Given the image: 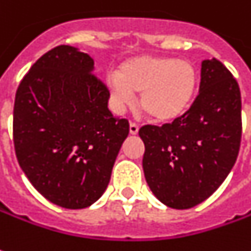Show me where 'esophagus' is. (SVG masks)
<instances>
[{
	"mask_svg": "<svg viewBox=\"0 0 251 251\" xmlns=\"http://www.w3.org/2000/svg\"><path fill=\"white\" fill-rule=\"evenodd\" d=\"M138 131H139V126L135 123H129V134L131 135H137Z\"/></svg>",
	"mask_w": 251,
	"mask_h": 251,
	"instance_id": "obj_1",
	"label": "esophagus"
}]
</instances>
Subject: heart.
Here are the masks:
<instances>
[{
    "label": "heart",
    "instance_id": "b5f03b06",
    "mask_svg": "<svg viewBox=\"0 0 251 251\" xmlns=\"http://www.w3.org/2000/svg\"><path fill=\"white\" fill-rule=\"evenodd\" d=\"M114 106L123 110L139 94V107L156 122H173L188 110L198 88V73L189 60L135 56L106 78Z\"/></svg>",
    "mask_w": 251,
    "mask_h": 251
}]
</instances>
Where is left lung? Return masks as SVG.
<instances>
[{
	"label": "left lung",
	"instance_id": "8db88e82",
	"mask_svg": "<svg viewBox=\"0 0 251 251\" xmlns=\"http://www.w3.org/2000/svg\"><path fill=\"white\" fill-rule=\"evenodd\" d=\"M142 167L153 195L171 208L210 198L231 173L242 138L238 81L217 59L201 62L199 95L189 110L163 127L139 129Z\"/></svg>",
	"mask_w": 251,
	"mask_h": 251
}]
</instances>
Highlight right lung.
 I'll list each match as a JSON object with an SVG mask.
<instances>
[{
  "label": "right lung",
  "instance_id": "add662e5",
  "mask_svg": "<svg viewBox=\"0 0 251 251\" xmlns=\"http://www.w3.org/2000/svg\"><path fill=\"white\" fill-rule=\"evenodd\" d=\"M109 90L88 53L59 45L30 67L13 106L19 166L45 199L77 210L106 191L129 124L107 107Z\"/></svg>",
  "mask_w": 251,
  "mask_h": 251
}]
</instances>
